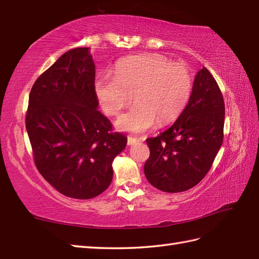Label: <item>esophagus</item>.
Listing matches in <instances>:
<instances>
[{"instance_id": "34e87169", "label": "esophagus", "mask_w": 259, "mask_h": 259, "mask_svg": "<svg viewBox=\"0 0 259 259\" xmlns=\"http://www.w3.org/2000/svg\"><path fill=\"white\" fill-rule=\"evenodd\" d=\"M139 140L138 139H136V138H134V137H128V140H126V142H128V145L129 146H131V145H134V144H136V142H138Z\"/></svg>"}]
</instances>
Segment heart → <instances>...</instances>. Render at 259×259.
<instances>
[{
  "label": "heart",
  "mask_w": 259,
  "mask_h": 259,
  "mask_svg": "<svg viewBox=\"0 0 259 259\" xmlns=\"http://www.w3.org/2000/svg\"><path fill=\"white\" fill-rule=\"evenodd\" d=\"M192 91V75L183 63L159 54L121 60L114 75L97 76L96 92L104 111L117 117L134 98L137 102L117 121L120 130L141 133L156 124L171 122L184 111Z\"/></svg>",
  "instance_id": "heart-1"
}]
</instances>
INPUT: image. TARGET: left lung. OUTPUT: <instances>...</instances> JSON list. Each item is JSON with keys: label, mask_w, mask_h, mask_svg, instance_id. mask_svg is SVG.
<instances>
[{"label": "left lung", "mask_w": 259, "mask_h": 259, "mask_svg": "<svg viewBox=\"0 0 259 259\" xmlns=\"http://www.w3.org/2000/svg\"><path fill=\"white\" fill-rule=\"evenodd\" d=\"M225 103L211 73L203 67L177 121L148 138L150 156L145 163L148 181L164 192L186 191L205 177L224 140Z\"/></svg>", "instance_id": "8db88e82"}]
</instances>
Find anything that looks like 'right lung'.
<instances>
[{
    "label": "right lung",
    "mask_w": 259,
    "mask_h": 259,
    "mask_svg": "<svg viewBox=\"0 0 259 259\" xmlns=\"http://www.w3.org/2000/svg\"><path fill=\"white\" fill-rule=\"evenodd\" d=\"M96 67L88 48L65 52L33 84L25 115L33 160L62 195L91 199L111 184L126 137L99 111Z\"/></svg>",
    "instance_id": "obj_1"
}]
</instances>
